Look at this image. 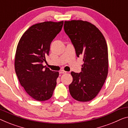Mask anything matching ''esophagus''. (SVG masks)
<instances>
[{
	"label": "esophagus",
	"mask_w": 128,
	"mask_h": 128,
	"mask_svg": "<svg viewBox=\"0 0 128 128\" xmlns=\"http://www.w3.org/2000/svg\"><path fill=\"white\" fill-rule=\"evenodd\" d=\"M66 72L64 71V70H61V71H59V73L62 74H65V73H66Z\"/></svg>",
	"instance_id": "34e87169"
}]
</instances>
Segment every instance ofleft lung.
I'll list each match as a JSON object with an SVG mask.
<instances>
[{"mask_svg":"<svg viewBox=\"0 0 128 128\" xmlns=\"http://www.w3.org/2000/svg\"><path fill=\"white\" fill-rule=\"evenodd\" d=\"M64 31L74 46L77 57H82V71H72L69 85L71 96L80 102L93 99L105 82L108 71L107 43L100 30L88 21H64Z\"/></svg>","mask_w":128,"mask_h":128,"instance_id":"8db88e82","label":"left lung"}]
</instances>
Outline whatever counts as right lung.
<instances>
[{"label": "right lung", "instance_id": "add662e5", "mask_svg": "<svg viewBox=\"0 0 128 128\" xmlns=\"http://www.w3.org/2000/svg\"><path fill=\"white\" fill-rule=\"evenodd\" d=\"M64 21H45L29 28L17 47L14 66L21 85L38 101L52 98L59 73L43 66L46 62L51 42L61 31Z\"/></svg>", "mask_w": 128, "mask_h": 128}]
</instances>
